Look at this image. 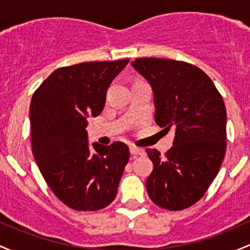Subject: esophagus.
Wrapping results in <instances>:
<instances>
[{
  "label": "esophagus",
  "mask_w": 250,
  "mask_h": 250,
  "mask_svg": "<svg viewBox=\"0 0 250 250\" xmlns=\"http://www.w3.org/2000/svg\"><path fill=\"white\" fill-rule=\"evenodd\" d=\"M129 150H130L131 155H145V150L142 148L136 147V146H130Z\"/></svg>",
  "instance_id": "obj_1"
}]
</instances>
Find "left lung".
I'll list each match as a JSON object with an SVG mask.
<instances>
[{"mask_svg": "<svg viewBox=\"0 0 250 250\" xmlns=\"http://www.w3.org/2000/svg\"><path fill=\"white\" fill-rule=\"evenodd\" d=\"M151 84L155 122L175 133L165 155L146 149L154 169L146 186L150 200L168 210L189 208L206 194L225 159L227 113L214 82L196 65L141 57L131 63Z\"/></svg>", "mask_w": 250, "mask_h": 250, "instance_id": "left-lung-1", "label": "left lung"}]
</instances>
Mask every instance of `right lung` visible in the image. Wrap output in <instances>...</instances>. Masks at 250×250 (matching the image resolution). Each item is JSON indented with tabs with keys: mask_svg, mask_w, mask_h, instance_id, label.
I'll return each instance as SVG.
<instances>
[{
	"mask_svg": "<svg viewBox=\"0 0 250 250\" xmlns=\"http://www.w3.org/2000/svg\"><path fill=\"white\" fill-rule=\"evenodd\" d=\"M129 62H83L51 73L30 103L31 150L55 196L79 211H95L115 199L129 161L128 146L94 143L89 148L88 116H99L105 91Z\"/></svg>",
	"mask_w": 250,
	"mask_h": 250,
	"instance_id": "add662e5",
	"label": "right lung"
}]
</instances>
